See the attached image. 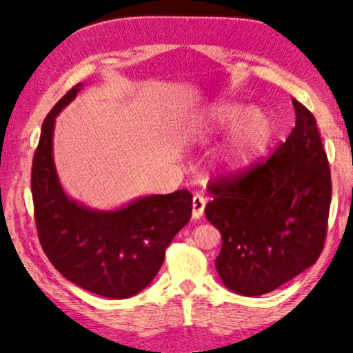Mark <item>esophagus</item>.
I'll return each mask as SVG.
<instances>
[{
	"label": "esophagus",
	"instance_id": "esophagus-1",
	"mask_svg": "<svg viewBox=\"0 0 353 353\" xmlns=\"http://www.w3.org/2000/svg\"><path fill=\"white\" fill-rule=\"evenodd\" d=\"M205 204H207V201L202 196L196 194L194 197H192V219H196V220L201 219L202 214H204Z\"/></svg>",
	"mask_w": 353,
	"mask_h": 353
}]
</instances>
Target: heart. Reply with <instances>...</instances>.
<instances>
[{
    "label": "heart",
    "mask_w": 353,
    "mask_h": 353,
    "mask_svg": "<svg viewBox=\"0 0 353 353\" xmlns=\"http://www.w3.org/2000/svg\"><path fill=\"white\" fill-rule=\"evenodd\" d=\"M233 130L219 167L228 175H241L255 165L272 139L273 123L263 110L238 101H220L188 123L185 138L192 144L205 143Z\"/></svg>",
    "instance_id": "obj_1"
}]
</instances>
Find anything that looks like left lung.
I'll return each mask as SVG.
<instances>
[{
    "label": "left lung",
    "instance_id": "obj_1",
    "mask_svg": "<svg viewBox=\"0 0 353 353\" xmlns=\"http://www.w3.org/2000/svg\"><path fill=\"white\" fill-rule=\"evenodd\" d=\"M296 127L273 156L210 183L205 216L221 233L216 272L241 296L272 292L320 257L331 173L316 120L292 99Z\"/></svg>",
    "mask_w": 353,
    "mask_h": 353
}]
</instances>
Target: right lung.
Masks as SVG:
<instances>
[{"mask_svg":"<svg viewBox=\"0 0 353 353\" xmlns=\"http://www.w3.org/2000/svg\"><path fill=\"white\" fill-rule=\"evenodd\" d=\"M81 88L67 91L43 122L32 165L38 239L69 281L98 296L127 299L161 270L168 244L191 219L192 194H152L115 210L90 209L67 196L52 157V133L56 117Z\"/></svg>","mask_w":353,"mask_h":353,"instance_id":"add662e5","label":"right lung"}]
</instances>
